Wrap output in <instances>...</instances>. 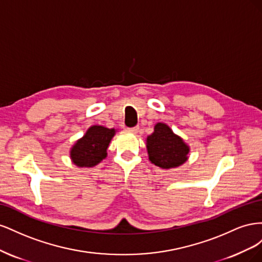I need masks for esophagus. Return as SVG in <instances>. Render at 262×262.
Returning <instances> with one entry per match:
<instances>
[{"label": "esophagus", "mask_w": 262, "mask_h": 262, "mask_svg": "<svg viewBox=\"0 0 262 262\" xmlns=\"http://www.w3.org/2000/svg\"><path fill=\"white\" fill-rule=\"evenodd\" d=\"M129 131L131 133H133V134H137L139 132V126H134V128H130Z\"/></svg>", "instance_id": "1"}]
</instances>
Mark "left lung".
<instances>
[{
    "instance_id": "left-lung-1",
    "label": "left lung",
    "mask_w": 262,
    "mask_h": 262,
    "mask_svg": "<svg viewBox=\"0 0 262 262\" xmlns=\"http://www.w3.org/2000/svg\"><path fill=\"white\" fill-rule=\"evenodd\" d=\"M146 149L149 162L163 169L177 168L188 161L190 146L170 126L157 122L154 131L146 138Z\"/></svg>"
}]
</instances>
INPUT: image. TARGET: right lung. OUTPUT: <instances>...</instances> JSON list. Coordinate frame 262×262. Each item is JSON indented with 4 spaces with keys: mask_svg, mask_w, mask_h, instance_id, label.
<instances>
[{
    "mask_svg": "<svg viewBox=\"0 0 262 262\" xmlns=\"http://www.w3.org/2000/svg\"><path fill=\"white\" fill-rule=\"evenodd\" d=\"M117 130L95 124L70 149V158L77 167L90 168L107 157V148Z\"/></svg>",
    "mask_w": 262,
    "mask_h": 262,
    "instance_id": "obj_1",
    "label": "right lung"
}]
</instances>
